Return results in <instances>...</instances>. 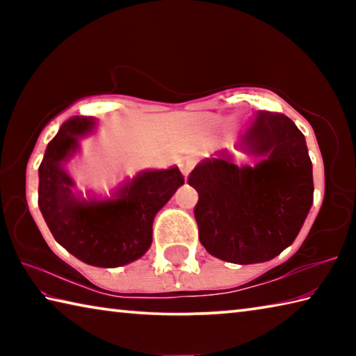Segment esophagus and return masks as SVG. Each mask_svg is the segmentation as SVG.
Segmentation results:
<instances>
[{
  "instance_id": "obj_1",
  "label": "esophagus",
  "mask_w": 356,
  "mask_h": 356,
  "mask_svg": "<svg viewBox=\"0 0 356 356\" xmlns=\"http://www.w3.org/2000/svg\"><path fill=\"white\" fill-rule=\"evenodd\" d=\"M193 166H195V160H184L182 163H180V170H182L185 177L188 176L190 171L193 170Z\"/></svg>"
}]
</instances>
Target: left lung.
<instances>
[{
  "label": "left lung",
  "instance_id": "8db88e82",
  "mask_svg": "<svg viewBox=\"0 0 356 356\" xmlns=\"http://www.w3.org/2000/svg\"><path fill=\"white\" fill-rule=\"evenodd\" d=\"M237 147L261 160L237 166L220 150L188 177L200 195V242L221 261L267 262L292 245L309 213L312 163L303 134L281 113L257 111Z\"/></svg>",
  "mask_w": 356,
  "mask_h": 356
}]
</instances>
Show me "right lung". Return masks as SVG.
Instances as JSON below:
<instances>
[{"mask_svg": "<svg viewBox=\"0 0 356 356\" xmlns=\"http://www.w3.org/2000/svg\"><path fill=\"white\" fill-rule=\"evenodd\" d=\"M94 125L91 118H72L48 143L39 166V209L53 237L70 254L94 267L113 268L136 261L150 248L156 212L185 180L172 166L140 172L111 200L76 196L65 165Z\"/></svg>", "mask_w": 356, "mask_h": 356, "instance_id": "1", "label": "right lung"}]
</instances>
